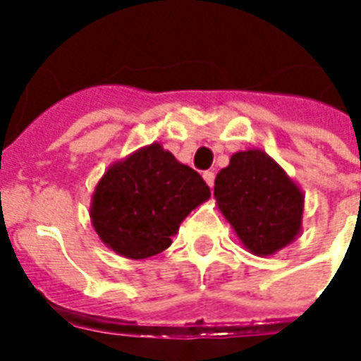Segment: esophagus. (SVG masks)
I'll return each mask as SVG.
<instances>
[{
	"label": "esophagus",
	"mask_w": 361,
	"mask_h": 361,
	"mask_svg": "<svg viewBox=\"0 0 361 361\" xmlns=\"http://www.w3.org/2000/svg\"><path fill=\"white\" fill-rule=\"evenodd\" d=\"M204 180H206V183H208L209 187H214V181H215V174L214 172H204Z\"/></svg>",
	"instance_id": "obj_1"
}]
</instances>
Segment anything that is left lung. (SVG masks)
Wrapping results in <instances>:
<instances>
[{
    "instance_id": "8db88e82",
    "label": "left lung",
    "mask_w": 361,
    "mask_h": 361,
    "mask_svg": "<svg viewBox=\"0 0 361 361\" xmlns=\"http://www.w3.org/2000/svg\"><path fill=\"white\" fill-rule=\"evenodd\" d=\"M214 197L252 255H274L302 231L303 192L262 149L234 153L215 178Z\"/></svg>"
}]
</instances>
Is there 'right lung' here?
Here are the masks:
<instances>
[{"instance_id":"right-lung-1","label":"right lung","mask_w":361,"mask_h":361,"mask_svg":"<svg viewBox=\"0 0 361 361\" xmlns=\"http://www.w3.org/2000/svg\"><path fill=\"white\" fill-rule=\"evenodd\" d=\"M209 195L197 170L153 142L104 172L90 217L104 245L138 260L170 247L181 221Z\"/></svg>"}]
</instances>
